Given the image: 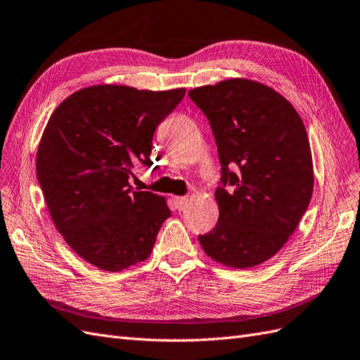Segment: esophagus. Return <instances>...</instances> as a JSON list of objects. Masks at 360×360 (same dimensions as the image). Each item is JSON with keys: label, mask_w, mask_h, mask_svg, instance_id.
<instances>
[{"label": "esophagus", "mask_w": 360, "mask_h": 360, "mask_svg": "<svg viewBox=\"0 0 360 360\" xmlns=\"http://www.w3.org/2000/svg\"><path fill=\"white\" fill-rule=\"evenodd\" d=\"M174 201H176L177 209L183 210L184 206H186V202H188V197H176V198H174Z\"/></svg>", "instance_id": "1"}]
</instances>
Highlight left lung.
Masks as SVG:
<instances>
[{"instance_id":"left-lung-1","label":"left lung","mask_w":360,"mask_h":360,"mask_svg":"<svg viewBox=\"0 0 360 360\" xmlns=\"http://www.w3.org/2000/svg\"><path fill=\"white\" fill-rule=\"evenodd\" d=\"M218 147L217 226L198 240L213 260L251 268L273 257L295 231L314 191L304 124L285 96L245 79L189 91Z\"/></svg>"}]
</instances>
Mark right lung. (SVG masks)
Listing matches in <instances>:
<instances>
[{
  "label": "right lung",
  "instance_id": "add662e5",
  "mask_svg": "<svg viewBox=\"0 0 360 360\" xmlns=\"http://www.w3.org/2000/svg\"><path fill=\"white\" fill-rule=\"evenodd\" d=\"M184 94L91 86L68 96L48 121L37 180L56 229L94 266L116 273L151 255L171 210L129 180L134 168L151 167L154 131Z\"/></svg>",
  "mask_w": 360,
  "mask_h": 360
}]
</instances>
